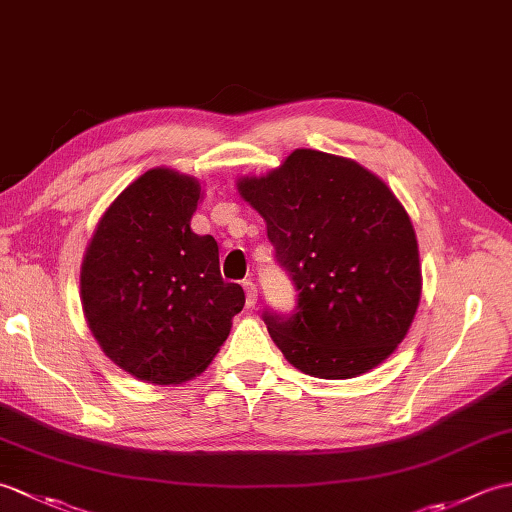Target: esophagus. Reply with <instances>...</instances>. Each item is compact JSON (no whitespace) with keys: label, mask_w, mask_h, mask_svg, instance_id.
I'll use <instances>...</instances> for the list:
<instances>
[{"label":"esophagus","mask_w":512,"mask_h":512,"mask_svg":"<svg viewBox=\"0 0 512 512\" xmlns=\"http://www.w3.org/2000/svg\"><path fill=\"white\" fill-rule=\"evenodd\" d=\"M244 290H246V306L253 308L255 303H257V286H255V281L246 279L244 281Z\"/></svg>","instance_id":"obj_1"}]
</instances>
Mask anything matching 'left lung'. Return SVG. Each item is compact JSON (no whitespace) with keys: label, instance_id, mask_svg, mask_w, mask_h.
<instances>
[{"label":"left lung","instance_id":"8db88e82","mask_svg":"<svg viewBox=\"0 0 512 512\" xmlns=\"http://www.w3.org/2000/svg\"><path fill=\"white\" fill-rule=\"evenodd\" d=\"M239 193L297 290L295 310L262 314L288 361L332 380L383 363L420 301L416 233L387 184L354 160L297 149Z\"/></svg>","mask_w":512,"mask_h":512}]
</instances>
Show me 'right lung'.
<instances>
[{"mask_svg":"<svg viewBox=\"0 0 512 512\" xmlns=\"http://www.w3.org/2000/svg\"><path fill=\"white\" fill-rule=\"evenodd\" d=\"M198 200L193 178L151 169L118 195L85 250L92 334L118 367L156 385L206 369L246 301L222 279L215 239L191 231Z\"/></svg>","mask_w":512,"mask_h":512,"instance_id":"1","label":"right lung"}]
</instances>
